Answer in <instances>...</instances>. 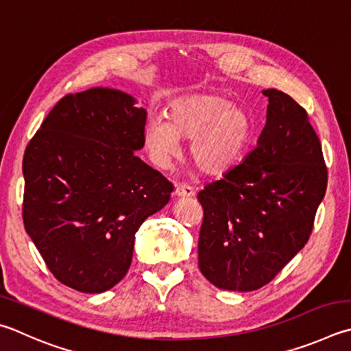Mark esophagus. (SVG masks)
<instances>
[{"mask_svg": "<svg viewBox=\"0 0 351 351\" xmlns=\"http://www.w3.org/2000/svg\"><path fill=\"white\" fill-rule=\"evenodd\" d=\"M175 196H178V197H192V196H195V190H193V187L187 186V184H181V186L176 187Z\"/></svg>", "mask_w": 351, "mask_h": 351, "instance_id": "34e87169", "label": "esophagus"}]
</instances>
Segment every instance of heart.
Returning a JSON list of instances; mask_svg holds the SVG:
<instances>
[{
	"instance_id": "1",
	"label": "heart",
	"mask_w": 351,
	"mask_h": 351,
	"mask_svg": "<svg viewBox=\"0 0 351 351\" xmlns=\"http://www.w3.org/2000/svg\"><path fill=\"white\" fill-rule=\"evenodd\" d=\"M253 123L232 101L213 93H197L176 101L167 117L152 118L143 144L152 162L169 169L181 154L180 139L190 141V158L206 175H222L238 164L250 144Z\"/></svg>"
}]
</instances>
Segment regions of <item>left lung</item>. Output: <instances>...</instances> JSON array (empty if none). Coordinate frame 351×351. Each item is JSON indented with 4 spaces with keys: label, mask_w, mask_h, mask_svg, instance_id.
Masks as SVG:
<instances>
[{
    "label": "left lung",
    "mask_w": 351,
    "mask_h": 351,
    "mask_svg": "<svg viewBox=\"0 0 351 351\" xmlns=\"http://www.w3.org/2000/svg\"><path fill=\"white\" fill-rule=\"evenodd\" d=\"M267 123L244 161L197 193L199 270L222 290L269 284L302 250L326 196L327 167L307 112L267 88Z\"/></svg>",
    "instance_id": "8db88e82"
}]
</instances>
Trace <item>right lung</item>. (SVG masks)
Here are the masks:
<instances>
[{
    "label": "right lung",
    "instance_id": "right-lung-1",
    "mask_svg": "<svg viewBox=\"0 0 351 351\" xmlns=\"http://www.w3.org/2000/svg\"><path fill=\"white\" fill-rule=\"evenodd\" d=\"M135 104L109 87L67 95L24 154L25 232L53 276L82 293L125 276L139 226L173 192L135 155L147 119Z\"/></svg>",
    "mask_w": 351,
    "mask_h": 351
}]
</instances>
